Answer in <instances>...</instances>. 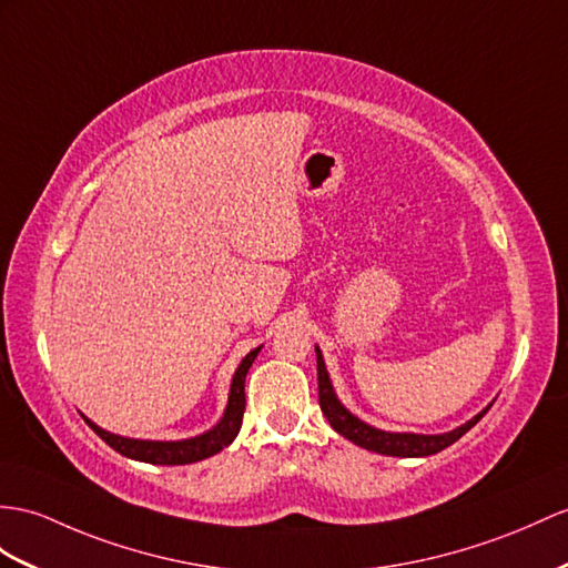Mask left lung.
Wrapping results in <instances>:
<instances>
[{
  "label": "left lung",
  "mask_w": 568,
  "mask_h": 568,
  "mask_svg": "<svg viewBox=\"0 0 568 568\" xmlns=\"http://www.w3.org/2000/svg\"><path fill=\"white\" fill-rule=\"evenodd\" d=\"M317 356V399H321V409L327 417L329 426L335 428L337 434H342L352 444L362 446L366 450L381 453V455H393V458H426V455H434L438 450L448 448L455 444L463 434H467L484 414L489 412L494 403H489L479 414H475L473 419L455 426L453 432L446 434H409V432H383V428H376L366 424L364 419H358L356 414H352L347 407L339 403V397L332 388L329 373L325 368V358L321 347H315Z\"/></svg>",
  "instance_id": "left-lung-1"
}]
</instances>
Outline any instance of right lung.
Returning <instances> with one entry per match:
<instances>
[{"label":"right lung","instance_id":"add662e5","mask_svg":"<svg viewBox=\"0 0 568 568\" xmlns=\"http://www.w3.org/2000/svg\"><path fill=\"white\" fill-rule=\"evenodd\" d=\"M262 347L245 354L243 362L239 364L236 373L231 378V390H229V403L224 409V417H221L210 432L192 438H180V440H146V438H128L120 434H110L99 424L87 419V424L99 434L105 444L118 450L124 458L151 463V465H190L200 463L204 458H212L219 450L233 444V438L239 436L241 424H243V412H245V376L251 371L255 356Z\"/></svg>","mask_w":568,"mask_h":568}]
</instances>
